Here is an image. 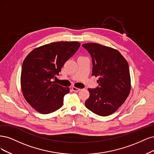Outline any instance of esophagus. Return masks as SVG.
I'll list each match as a JSON object with an SVG mask.
<instances>
[{"instance_id":"esophagus-1","label":"esophagus","mask_w":154,"mask_h":154,"mask_svg":"<svg viewBox=\"0 0 154 154\" xmlns=\"http://www.w3.org/2000/svg\"><path fill=\"white\" fill-rule=\"evenodd\" d=\"M72 90L73 91L77 92V91H80L81 89L77 88H76V87H72Z\"/></svg>"}]
</instances>
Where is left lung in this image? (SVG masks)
<instances>
[{
	"label": "left lung",
	"mask_w": 154,
	"mask_h": 154,
	"mask_svg": "<svg viewBox=\"0 0 154 154\" xmlns=\"http://www.w3.org/2000/svg\"><path fill=\"white\" fill-rule=\"evenodd\" d=\"M92 58V75L99 77L96 88H88L90 97L85 106L99 116L115 112L125 101L131 91L129 67L118 51L95 43L82 45Z\"/></svg>",
	"instance_id": "1"
}]
</instances>
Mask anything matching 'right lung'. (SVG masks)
<instances>
[{"mask_svg": "<svg viewBox=\"0 0 154 154\" xmlns=\"http://www.w3.org/2000/svg\"><path fill=\"white\" fill-rule=\"evenodd\" d=\"M77 42H59L34 48L23 62L21 88L26 101L42 114H49L61 108L63 98L70 91L56 84L52 79L77 51Z\"/></svg>", "mask_w": 154, "mask_h": 154, "instance_id": "1", "label": "right lung"}]
</instances>
